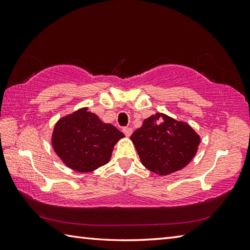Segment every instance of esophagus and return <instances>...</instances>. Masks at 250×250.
<instances>
[{"label": "esophagus", "instance_id": "esophagus-1", "mask_svg": "<svg viewBox=\"0 0 250 250\" xmlns=\"http://www.w3.org/2000/svg\"><path fill=\"white\" fill-rule=\"evenodd\" d=\"M122 131H124L125 136H130L132 134V132H133V130H132V128H130V126H125V128L122 129Z\"/></svg>", "mask_w": 250, "mask_h": 250}]
</instances>
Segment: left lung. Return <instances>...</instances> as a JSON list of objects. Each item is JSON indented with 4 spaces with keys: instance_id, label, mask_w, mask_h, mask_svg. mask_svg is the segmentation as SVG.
I'll return each instance as SVG.
<instances>
[{
    "instance_id": "1",
    "label": "left lung",
    "mask_w": 250,
    "mask_h": 250,
    "mask_svg": "<svg viewBox=\"0 0 250 250\" xmlns=\"http://www.w3.org/2000/svg\"><path fill=\"white\" fill-rule=\"evenodd\" d=\"M131 140L143 166L159 175L185 167L200 144L199 135L189 125L160 113L145 119Z\"/></svg>"
}]
</instances>
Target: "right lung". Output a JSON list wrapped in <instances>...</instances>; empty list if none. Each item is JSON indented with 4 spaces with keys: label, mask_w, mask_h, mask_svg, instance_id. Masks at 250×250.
Returning <instances> with one entry per match:
<instances>
[{
    "label": "right lung",
    "mask_w": 250,
    "mask_h": 250,
    "mask_svg": "<svg viewBox=\"0 0 250 250\" xmlns=\"http://www.w3.org/2000/svg\"><path fill=\"white\" fill-rule=\"evenodd\" d=\"M124 133L113 125L82 108L57 122L52 146L58 156L74 171L87 173L104 166Z\"/></svg>",
    "instance_id": "1"
}]
</instances>
